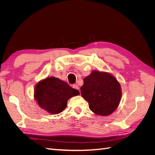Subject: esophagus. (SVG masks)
<instances>
[{"label": "esophagus", "mask_w": 155, "mask_h": 155, "mask_svg": "<svg viewBox=\"0 0 155 155\" xmlns=\"http://www.w3.org/2000/svg\"><path fill=\"white\" fill-rule=\"evenodd\" d=\"M72 88H74V89H76V90H78V91H79V87H78V85H72ZM79 92H80V91H79Z\"/></svg>", "instance_id": "34e87169"}]
</instances>
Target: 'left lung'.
<instances>
[{
	"label": "left lung",
	"instance_id": "left-lung-1",
	"mask_svg": "<svg viewBox=\"0 0 155 155\" xmlns=\"http://www.w3.org/2000/svg\"><path fill=\"white\" fill-rule=\"evenodd\" d=\"M81 87L82 97L95 114L108 116L118 107L121 96L120 83L109 73L92 71L84 78Z\"/></svg>",
	"mask_w": 155,
	"mask_h": 155
}]
</instances>
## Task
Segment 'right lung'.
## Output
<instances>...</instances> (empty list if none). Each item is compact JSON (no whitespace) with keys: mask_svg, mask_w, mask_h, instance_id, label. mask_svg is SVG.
Masks as SVG:
<instances>
[{"mask_svg":"<svg viewBox=\"0 0 155 155\" xmlns=\"http://www.w3.org/2000/svg\"><path fill=\"white\" fill-rule=\"evenodd\" d=\"M79 92L59 78L50 77L37 84L34 97L39 106L51 114L61 112L67 105L70 97Z\"/></svg>","mask_w":155,"mask_h":155,"instance_id":"obj_1","label":"right lung"}]
</instances>
